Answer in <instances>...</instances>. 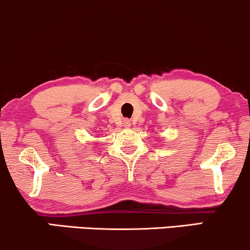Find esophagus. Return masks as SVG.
I'll list each match as a JSON object with an SVG mask.
<instances>
[{
	"label": "esophagus",
	"instance_id": "esophagus-1",
	"mask_svg": "<svg viewBox=\"0 0 250 250\" xmlns=\"http://www.w3.org/2000/svg\"><path fill=\"white\" fill-rule=\"evenodd\" d=\"M123 125H124V127H130L131 122H130V120L126 119V120H124V123H123Z\"/></svg>",
	"mask_w": 250,
	"mask_h": 250
}]
</instances>
